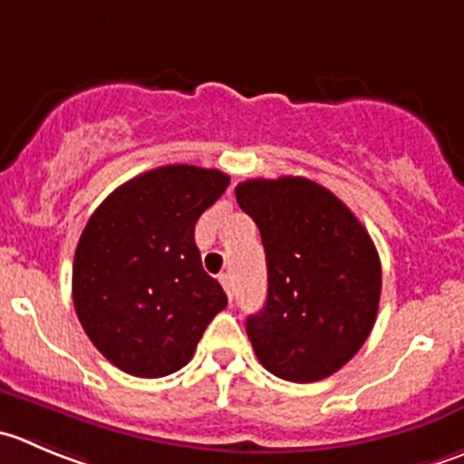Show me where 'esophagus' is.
<instances>
[{
	"mask_svg": "<svg viewBox=\"0 0 464 464\" xmlns=\"http://www.w3.org/2000/svg\"><path fill=\"white\" fill-rule=\"evenodd\" d=\"M219 283H222L224 292L228 295V299H233V281H231V274H219Z\"/></svg>",
	"mask_w": 464,
	"mask_h": 464,
	"instance_id": "obj_1",
	"label": "esophagus"
}]
</instances>
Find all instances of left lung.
<instances>
[{
	"label": "left lung",
	"mask_w": 464,
	"mask_h": 464,
	"mask_svg": "<svg viewBox=\"0 0 464 464\" xmlns=\"http://www.w3.org/2000/svg\"><path fill=\"white\" fill-rule=\"evenodd\" d=\"M260 231L267 301L246 317L260 365L313 383L352 361L374 328L381 260L370 233L331 190L304 177L251 179L236 188Z\"/></svg>",
	"instance_id": "obj_1"
}]
</instances>
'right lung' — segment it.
<instances>
[{"mask_svg":"<svg viewBox=\"0 0 464 464\" xmlns=\"http://www.w3.org/2000/svg\"><path fill=\"white\" fill-rule=\"evenodd\" d=\"M219 169L165 165L122 183L79 237L72 299L102 356L140 379L174 374L227 308L201 267L195 224L224 195Z\"/></svg>","mask_w":464,"mask_h":464,"instance_id":"obj_1","label":"right lung"}]
</instances>
